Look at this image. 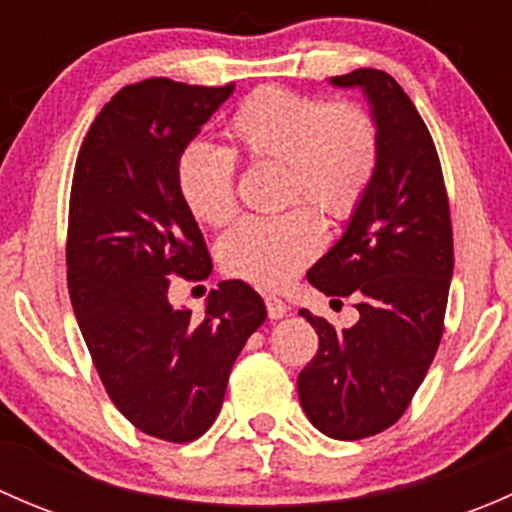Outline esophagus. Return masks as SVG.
<instances>
[{"label": "esophagus", "mask_w": 512, "mask_h": 512, "mask_svg": "<svg viewBox=\"0 0 512 512\" xmlns=\"http://www.w3.org/2000/svg\"><path fill=\"white\" fill-rule=\"evenodd\" d=\"M265 304H267V314H270V319H280V317H285L287 314V304L282 302L280 297H265Z\"/></svg>", "instance_id": "obj_1"}]
</instances>
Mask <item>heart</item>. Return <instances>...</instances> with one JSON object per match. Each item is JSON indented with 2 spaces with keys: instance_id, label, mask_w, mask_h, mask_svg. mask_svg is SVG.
<instances>
[{
  "instance_id": "b5f03b06",
  "label": "heart",
  "mask_w": 512,
  "mask_h": 512,
  "mask_svg": "<svg viewBox=\"0 0 512 512\" xmlns=\"http://www.w3.org/2000/svg\"><path fill=\"white\" fill-rule=\"evenodd\" d=\"M227 148L190 143L178 158V188L200 223L235 218V158L280 163V215L247 218L220 240L230 277L262 289L285 287L322 250V223H344L361 208L381 160L379 123L354 101H327L267 84L247 94L225 123ZM300 205L297 206L296 203Z\"/></svg>"
}]
</instances>
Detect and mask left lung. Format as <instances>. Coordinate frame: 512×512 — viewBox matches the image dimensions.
Here are the masks:
<instances>
[{"mask_svg": "<svg viewBox=\"0 0 512 512\" xmlns=\"http://www.w3.org/2000/svg\"><path fill=\"white\" fill-rule=\"evenodd\" d=\"M374 106L381 160L342 240L307 272L319 292L354 297L359 322L337 329L302 309L319 349L299 371L309 421L359 441L394 426L426 379L443 337L453 275V227L436 143L406 91L379 69L334 76Z\"/></svg>", "mask_w": 512, "mask_h": 512, "instance_id": "1", "label": "left lung"}]
</instances>
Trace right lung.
I'll list each match as a JSON object with an SVG mask.
<instances>
[{
	"instance_id": "obj_1",
	"label": "right lung",
	"mask_w": 512,
	"mask_h": 512,
	"mask_svg": "<svg viewBox=\"0 0 512 512\" xmlns=\"http://www.w3.org/2000/svg\"><path fill=\"white\" fill-rule=\"evenodd\" d=\"M235 84L123 86L76 158L66 282L98 379L146 436L190 443L220 414L227 376L267 309L247 282L210 292L203 319L168 302L170 277L213 270L178 188V158Z\"/></svg>"
}]
</instances>
